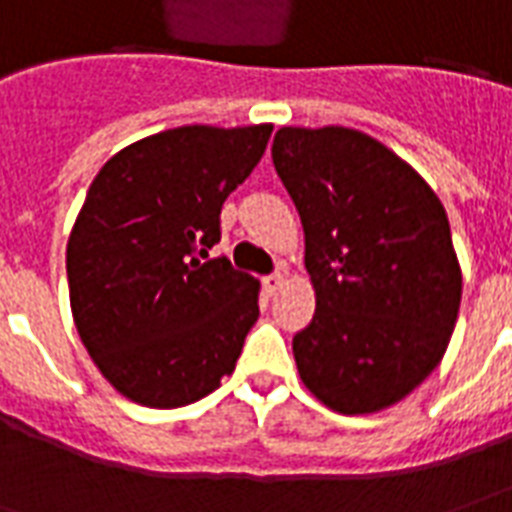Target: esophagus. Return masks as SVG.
I'll return each instance as SVG.
<instances>
[{
  "label": "esophagus",
  "instance_id": "1",
  "mask_svg": "<svg viewBox=\"0 0 512 512\" xmlns=\"http://www.w3.org/2000/svg\"><path fill=\"white\" fill-rule=\"evenodd\" d=\"M282 285H285V274H282V271H277V274H271V277L263 279V288H266L268 296H277L279 290H282Z\"/></svg>",
  "mask_w": 512,
  "mask_h": 512
}]
</instances>
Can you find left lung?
<instances>
[{
	"label": "left lung",
	"instance_id": "left-lung-1",
	"mask_svg": "<svg viewBox=\"0 0 512 512\" xmlns=\"http://www.w3.org/2000/svg\"><path fill=\"white\" fill-rule=\"evenodd\" d=\"M271 158L315 290L293 337L301 381L337 414L395 406L436 370L458 321L447 211L417 169L354 128H279Z\"/></svg>",
	"mask_w": 512,
	"mask_h": 512
}]
</instances>
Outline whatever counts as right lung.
I'll list each match as a JSON object with an SVG mask.
<instances>
[{"label":"right lung","instance_id":"add662e5","mask_svg":"<svg viewBox=\"0 0 512 512\" xmlns=\"http://www.w3.org/2000/svg\"><path fill=\"white\" fill-rule=\"evenodd\" d=\"M271 131L169 128L115 153L87 191L65 252L73 323L101 376L139 406H189L235 370L260 282L205 257Z\"/></svg>","mask_w":512,"mask_h":512}]
</instances>
